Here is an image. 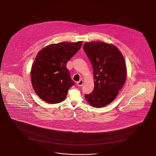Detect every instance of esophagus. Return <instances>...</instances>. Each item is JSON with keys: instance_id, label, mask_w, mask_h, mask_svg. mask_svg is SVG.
Wrapping results in <instances>:
<instances>
[{"instance_id": "obj_1", "label": "esophagus", "mask_w": 156, "mask_h": 156, "mask_svg": "<svg viewBox=\"0 0 156 156\" xmlns=\"http://www.w3.org/2000/svg\"><path fill=\"white\" fill-rule=\"evenodd\" d=\"M83 81L81 80L79 82H77V85L78 86H82V85H83Z\"/></svg>"}]
</instances>
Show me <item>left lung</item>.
<instances>
[{
    "instance_id": "obj_1",
    "label": "left lung",
    "mask_w": 156,
    "mask_h": 156,
    "mask_svg": "<svg viewBox=\"0 0 156 156\" xmlns=\"http://www.w3.org/2000/svg\"><path fill=\"white\" fill-rule=\"evenodd\" d=\"M83 48L93 67L94 83V89L85 94V99L93 107H104L115 99L126 82L124 58L112 44L86 42Z\"/></svg>"
}]
</instances>
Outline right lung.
Wrapping results in <instances>:
<instances>
[{
	"mask_svg": "<svg viewBox=\"0 0 156 156\" xmlns=\"http://www.w3.org/2000/svg\"><path fill=\"white\" fill-rule=\"evenodd\" d=\"M82 41L50 44L38 53L31 69L33 88L38 97L49 104L65 100L74 85L66 67L67 62L81 48Z\"/></svg>",
	"mask_w": 156,
	"mask_h": 156,
	"instance_id": "right-lung-1",
	"label": "right lung"
}]
</instances>
